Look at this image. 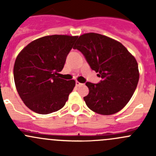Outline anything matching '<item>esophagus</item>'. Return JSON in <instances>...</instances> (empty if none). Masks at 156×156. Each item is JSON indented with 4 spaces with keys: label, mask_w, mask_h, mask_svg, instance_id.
<instances>
[{
    "label": "esophagus",
    "mask_w": 156,
    "mask_h": 156,
    "mask_svg": "<svg viewBox=\"0 0 156 156\" xmlns=\"http://www.w3.org/2000/svg\"><path fill=\"white\" fill-rule=\"evenodd\" d=\"M75 85L77 86V87H78V86H81V85H82V84H81V83H80L79 81H75Z\"/></svg>",
    "instance_id": "esophagus-1"
}]
</instances>
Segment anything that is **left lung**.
Wrapping results in <instances>:
<instances>
[{
	"instance_id": "8db88e82",
	"label": "left lung",
	"mask_w": 156,
	"mask_h": 156,
	"mask_svg": "<svg viewBox=\"0 0 156 156\" xmlns=\"http://www.w3.org/2000/svg\"><path fill=\"white\" fill-rule=\"evenodd\" d=\"M74 49L81 52L91 69L102 78L97 84L86 83L89 94L84 100L87 107L106 115L122 109L139 81L136 59L120 42L97 33L80 36Z\"/></svg>"
}]
</instances>
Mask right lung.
Returning <instances> with one entry per match:
<instances>
[{
	"mask_svg": "<svg viewBox=\"0 0 156 156\" xmlns=\"http://www.w3.org/2000/svg\"><path fill=\"white\" fill-rule=\"evenodd\" d=\"M77 36L48 35L33 41L17 56L13 68L16 87L26 106L47 115L65 106L75 85L58 76Z\"/></svg>",
	"mask_w": 156,
	"mask_h": 156,
	"instance_id": "obj_1",
	"label": "right lung"
}]
</instances>
